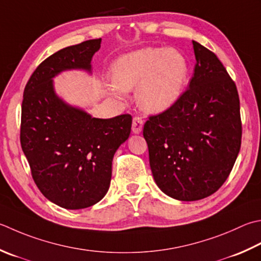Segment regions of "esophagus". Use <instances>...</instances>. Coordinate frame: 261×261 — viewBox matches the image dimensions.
I'll return each mask as SVG.
<instances>
[{
  "instance_id": "obj_1",
  "label": "esophagus",
  "mask_w": 261,
  "mask_h": 261,
  "mask_svg": "<svg viewBox=\"0 0 261 261\" xmlns=\"http://www.w3.org/2000/svg\"><path fill=\"white\" fill-rule=\"evenodd\" d=\"M142 126H144V120H142L140 116H135L134 121H132V131H134L135 134H140Z\"/></svg>"
}]
</instances>
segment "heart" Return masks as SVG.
Segmentation results:
<instances>
[{"label":"heart","instance_id":"b5f03b06","mask_svg":"<svg viewBox=\"0 0 261 261\" xmlns=\"http://www.w3.org/2000/svg\"><path fill=\"white\" fill-rule=\"evenodd\" d=\"M189 63L176 49L147 47L122 56L113 65V79L122 90L140 86L138 101L147 112L160 113L174 105L187 83Z\"/></svg>","mask_w":261,"mask_h":261}]
</instances>
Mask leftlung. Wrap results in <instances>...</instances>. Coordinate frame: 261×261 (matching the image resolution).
<instances>
[{
	"instance_id": "left-lung-1",
	"label": "left lung",
	"mask_w": 261,
	"mask_h": 261,
	"mask_svg": "<svg viewBox=\"0 0 261 261\" xmlns=\"http://www.w3.org/2000/svg\"><path fill=\"white\" fill-rule=\"evenodd\" d=\"M192 45L197 63L189 87L144 125L156 185L182 201L203 199L223 186L242 138L236 83L215 53L195 40Z\"/></svg>"
}]
</instances>
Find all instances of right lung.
<instances>
[{
    "label": "right lung",
    "mask_w": 261,
    "mask_h": 261,
    "mask_svg": "<svg viewBox=\"0 0 261 261\" xmlns=\"http://www.w3.org/2000/svg\"><path fill=\"white\" fill-rule=\"evenodd\" d=\"M101 39H89L44 60L24 87L20 144L43 195L65 209L95 205L106 195L112 161L129 138L132 116L95 119L65 105L54 94L52 78L66 69L90 71Z\"/></svg>",
    "instance_id": "1"
}]
</instances>
